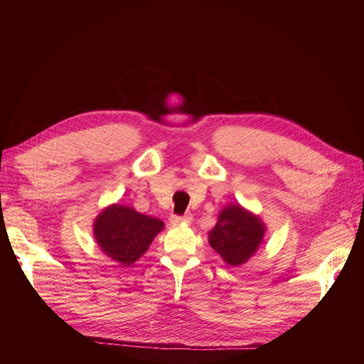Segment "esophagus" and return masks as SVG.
I'll return each mask as SVG.
<instances>
[{"instance_id":"esophagus-1","label":"esophagus","mask_w":364,"mask_h":364,"mask_svg":"<svg viewBox=\"0 0 364 364\" xmlns=\"http://www.w3.org/2000/svg\"><path fill=\"white\" fill-rule=\"evenodd\" d=\"M193 220V217L190 214H185V215H171L170 217V222L171 225H182V223H190Z\"/></svg>"}]
</instances>
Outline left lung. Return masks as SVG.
I'll list each match as a JSON object with an SVG mask.
<instances>
[{
  "label": "left lung",
  "mask_w": 364,
  "mask_h": 364,
  "mask_svg": "<svg viewBox=\"0 0 364 364\" xmlns=\"http://www.w3.org/2000/svg\"><path fill=\"white\" fill-rule=\"evenodd\" d=\"M266 225L240 205H228L209 232V245L229 266H241L261 246Z\"/></svg>",
  "instance_id": "obj_1"
}]
</instances>
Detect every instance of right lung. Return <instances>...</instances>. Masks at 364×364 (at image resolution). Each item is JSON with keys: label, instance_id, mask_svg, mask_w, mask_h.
Wrapping results in <instances>:
<instances>
[{"label": "right lung", "instance_id": "add662e5", "mask_svg": "<svg viewBox=\"0 0 364 364\" xmlns=\"http://www.w3.org/2000/svg\"><path fill=\"white\" fill-rule=\"evenodd\" d=\"M162 229V220L119 203L105 208L94 220L97 245L109 258L126 267L144 255Z\"/></svg>", "mask_w": 364, "mask_h": 364}]
</instances>
